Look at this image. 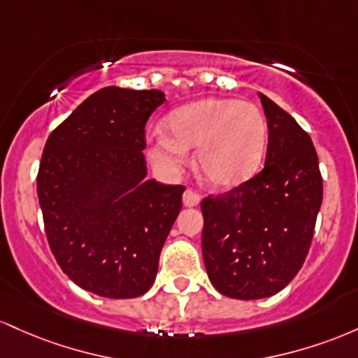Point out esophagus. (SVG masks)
I'll return each instance as SVG.
<instances>
[{"label":"esophagus","mask_w":358,"mask_h":358,"mask_svg":"<svg viewBox=\"0 0 358 358\" xmlns=\"http://www.w3.org/2000/svg\"><path fill=\"white\" fill-rule=\"evenodd\" d=\"M199 201H201V196H199L196 191H192V189H186V191H184V194H182V204H184V206H186V208H194V206H198Z\"/></svg>","instance_id":"34e87169"}]
</instances>
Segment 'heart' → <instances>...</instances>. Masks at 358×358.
Returning <instances> with one entry per match:
<instances>
[{
    "instance_id": "b5f03b06",
    "label": "heart",
    "mask_w": 358,
    "mask_h": 358,
    "mask_svg": "<svg viewBox=\"0 0 358 358\" xmlns=\"http://www.w3.org/2000/svg\"><path fill=\"white\" fill-rule=\"evenodd\" d=\"M155 128L148 155L162 171L179 172L187 148L196 150V167L213 187L228 189L247 182L266 155L267 122L252 103L231 98H203L184 104Z\"/></svg>"
}]
</instances>
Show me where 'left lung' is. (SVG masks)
<instances>
[{"mask_svg": "<svg viewBox=\"0 0 358 358\" xmlns=\"http://www.w3.org/2000/svg\"><path fill=\"white\" fill-rule=\"evenodd\" d=\"M267 118L266 166L236 189L203 199V259L211 284L233 299L274 296L306 259L323 201L311 138L259 92Z\"/></svg>", "mask_w": 358, "mask_h": 358, "instance_id": "8db88e82", "label": "left lung"}]
</instances>
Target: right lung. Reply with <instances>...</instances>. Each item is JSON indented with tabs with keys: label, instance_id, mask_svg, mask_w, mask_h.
<instances>
[{
	"label": "right lung",
	"instance_id": "1",
	"mask_svg": "<svg viewBox=\"0 0 358 358\" xmlns=\"http://www.w3.org/2000/svg\"><path fill=\"white\" fill-rule=\"evenodd\" d=\"M157 90L103 87L52 131L37 194L47 240L64 274L92 294H145L178 218L182 186L147 179L145 123Z\"/></svg>",
	"mask_w": 358,
	"mask_h": 358
}]
</instances>
